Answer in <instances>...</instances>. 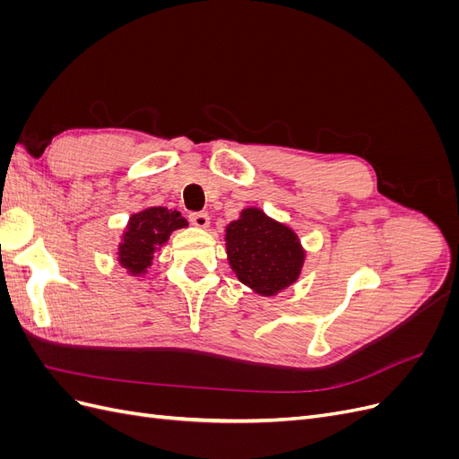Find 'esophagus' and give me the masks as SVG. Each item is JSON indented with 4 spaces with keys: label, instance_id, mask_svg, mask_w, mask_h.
<instances>
[{
    "label": "esophagus",
    "instance_id": "obj_1",
    "mask_svg": "<svg viewBox=\"0 0 459 459\" xmlns=\"http://www.w3.org/2000/svg\"><path fill=\"white\" fill-rule=\"evenodd\" d=\"M189 221L195 228L204 230V228H208V224H211V218H208L206 212H193V214H189Z\"/></svg>",
    "mask_w": 459,
    "mask_h": 459
}]
</instances>
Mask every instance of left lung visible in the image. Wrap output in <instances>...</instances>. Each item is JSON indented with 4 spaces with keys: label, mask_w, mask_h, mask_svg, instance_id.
<instances>
[{
    "label": "left lung",
    "mask_w": 459,
    "mask_h": 459,
    "mask_svg": "<svg viewBox=\"0 0 459 459\" xmlns=\"http://www.w3.org/2000/svg\"><path fill=\"white\" fill-rule=\"evenodd\" d=\"M226 251L238 280L262 297L293 285L304 264L297 233L255 206L226 226Z\"/></svg>",
    "instance_id": "1"
}]
</instances>
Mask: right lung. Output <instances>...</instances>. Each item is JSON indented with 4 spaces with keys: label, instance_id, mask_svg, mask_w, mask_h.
<instances>
[{
    "label": "right lung",
    "instance_id": "right-lung-1",
    "mask_svg": "<svg viewBox=\"0 0 459 459\" xmlns=\"http://www.w3.org/2000/svg\"><path fill=\"white\" fill-rule=\"evenodd\" d=\"M187 220L166 206H149L132 214L118 245V262L132 275H142L152 264L157 248L170 239V233L187 228Z\"/></svg>",
    "mask_w": 459,
    "mask_h": 459
}]
</instances>
